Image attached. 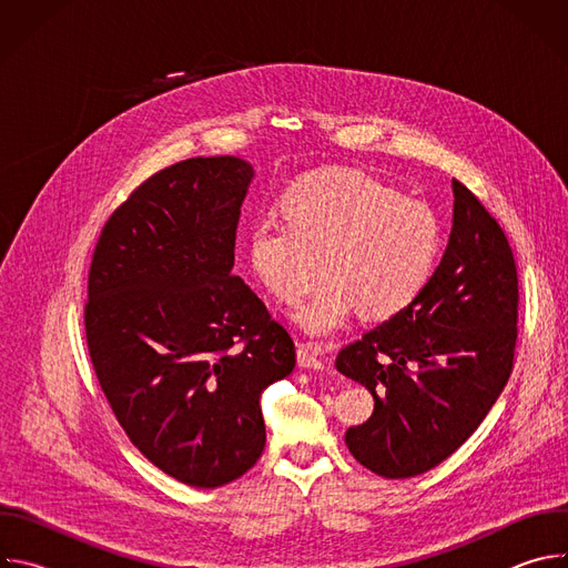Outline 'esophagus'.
I'll list each match as a JSON object with an SVG mask.
<instances>
[{"label":"esophagus","mask_w":568,"mask_h":568,"mask_svg":"<svg viewBox=\"0 0 568 568\" xmlns=\"http://www.w3.org/2000/svg\"><path fill=\"white\" fill-rule=\"evenodd\" d=\"M296 359L301 368H312V371H323L328 368V355L318 346H310V344H298L296 348Z\"/></svg>","instance_id":"esophagus-1"}]
</instances>
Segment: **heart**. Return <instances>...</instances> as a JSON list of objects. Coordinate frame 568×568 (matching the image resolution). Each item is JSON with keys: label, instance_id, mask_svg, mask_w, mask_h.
<instances>
[{"label": "heart", "instance_id": "1", "mask_svg": "<svg viewBox=\"0 0 568 568\" xmlns=\"http://www.w3.org/2000/svg\"><path fill=\"white\" fill-rule=\"evenodd\" d=\"M281 204L285 217L252 222L247 261L281 301L301 296L321 261L326 278L290 312L310 337L335 335L357 307L366 318L402 312L434 272L440 250L436 213L368 173L335 169L305 175Z\"/></svg>", "mask_w": 568, "mask_h": 568}]
</instances>
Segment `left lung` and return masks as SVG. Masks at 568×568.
<instances>
[{
    "mask_svg": "<svg viewBox=\"0 0 568 568\" xmlns=\"http://www.w3.org/2000/svg\"><path fill=\"white\" fill-rule=\"evenodd\" d=\"M452 191L449 242L427 285L335 362L375 399L373 416L346 432V445L384 478L418 476L454 454L513 373L519 301L513 250L460 182Z\"/></svg>",
    "mask_w": 568,
    "mask_h": 568,
    "instance_id": "obj_1",
    "label": "left lung"
}]
</instances>
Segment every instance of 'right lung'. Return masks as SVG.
<instances>
[{
  "label": "right lung",
  "mask_w": 568,
  "mask_h": 568,
  "mask_svg": "<svg viewBox=\"0 0 568 568\" xmlns=\"http://www.w3.org/2000/svg\"><path fill=\"white\" fill-rule=\"evenodd\" d=\"M254 169L195 156L121 204L90 267L88 348L132 445L161 471L220 488L265 449L263 390L296 366L290 333L235 276Z\"/></svg>",
  "instance_id": "add662e5"
}]
</instances>
